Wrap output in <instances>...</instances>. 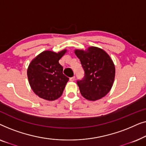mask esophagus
Returning a JSON list of instances; mask_svg holds the SVG:
<instances>
[{
    "label": "esophagus",
    "mask_w": 146,
    "mask_h": 146,
    "mask_svg": "<svg viewBox=\"0 0 146 146\" xmlns=\"http://www.w3.org/2000/svg\"><path fill=\"white\" fill-rule=\"evenodd\" d=\"M74 80H75V76H72V77H71V78H70V81H74Z\"/></svg>",
    "instance_id": "34e87169"
}]
</instances>
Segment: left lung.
<instances>
[{
    "instance_id": "obj_1",
    "label": "left lung",
    "mask_w": 146,
    "mask_h": 146,
    "mask_svg": "<svg viewBox=\"0 0 146 146\" xmlns=\"http://www.w3.org/2000/svg\"><path fill=\"white\" fill-rule=\"evenodd\" d=\"M80 60L84 76L77 80L83 97L95 101L105 96L112 87L115 78V66L110 56L102 49L92 46L87 51L76 50Z\"/></svg>"
}]
</instances>
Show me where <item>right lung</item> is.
<instances>
[{
    "instance_id": "obj_1",
    "label": "right lung",
    "mask_w": 146,
    "mask_h": 146,
    "mask_svg": "<svg viewBox=\"0 0 146 146\" xmlns=\"http://www.w3.org/2000/svg\"><path fill=\"white\" fill-rule=\"evenodd\" d=\"M66 50L58 53L46 50L33 60L27 70L31 88L36 94L46 100H54L62 94L69 78L63 74L59 60Z\"/></svg>"
}]
</instances>
